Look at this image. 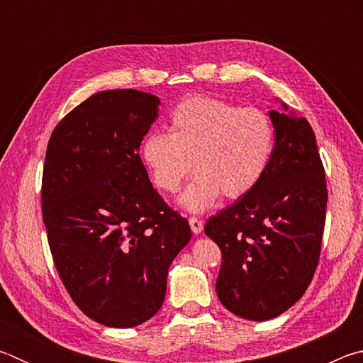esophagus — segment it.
I'll return each instance as SVG.
<instances>
[{
    "instance_id": "esophagus-1",
    "label": "esophagus",
    "mask_w": 363,
    "mask_h": 363,
    "mask_svg": "<svg viewBox=\"0 0 363 363\" xmlns=\"http://www.w3.org/2000/svg\"><path fill=\"white\" fill-rule=\"evenodd\" d=\"M189 224H190V229H192L194 233H200L201 230H203V220L199 219V218H189Z\"/></svg>"
}]
</instances>
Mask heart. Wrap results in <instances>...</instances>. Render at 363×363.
Returning <instances> with one entry per match:
<instances>
[{
	"mask_svg": "<svg viewBox=\"0 0 363 363\" xmlns=\"http://www.w3.org/2000/svg\"><path fill=\"white\" fill-rule=\"evenodd\" d=\"M275 126L267 112L216 97L195 96L169 113L168 134L143 140L140 158L158 190L174 194L192 171L179 196L187 211L210 210L220 195L237 200L251 192L272 160Z\"/></svg>",
	"mask_w": 363,
	"mask_h": 363,
	"instance_id": "b5f03b06",
	"label": "heart"
}]
</instances>
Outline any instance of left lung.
Returning <instances> with one entry per match:
<instances>
[{
    "mask_svg": "<svg viewBox=\"0 0 363 363\" xmlns=\"http://www.w3.org/2000/svg\"><path fill=\"white\" fill-rule=\"evenodd\" d=\"M269 115L275 149L266 174L205 224V233L223 253L219 301L232 314L259 322L284 314L309 286L320 257L328 200L309 121L277 110Z\"/></svg>",
    "mask_w": 363,
    "mask_h": 363,
    "instance_id": "1",
    "label": "left lung"
}]
</instances>
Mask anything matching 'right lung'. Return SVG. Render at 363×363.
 <instances>
[{
	"mask_svg": "<svg viewBox=\"0 0 363 363\" xmlns=\"http://www.w3.org/2000/svg\"><path fill=\"white\" fill-rule=\"evenodd\" d=\"M158 104L136 89L96 93L59 121L46 149L41 210L54 266L73 303L106 327L157 314L169 264L192 237L138 153Z\"/></svg>",
	"mask_w": 363,
	"mask_h": 363,
	"instance_id": "add662e5",
	"label": "right lung"
}]
</instances>
